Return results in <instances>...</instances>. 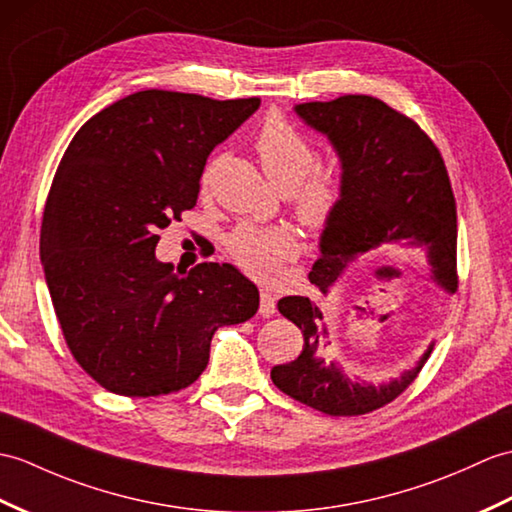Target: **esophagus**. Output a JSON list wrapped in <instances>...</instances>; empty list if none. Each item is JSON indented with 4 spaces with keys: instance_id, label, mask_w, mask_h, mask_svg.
Returning <instances> with one entry per match:
<instances>
[{
    "instance_id": "obj_1",
    "label": "esophagus",
    "mask_w": 512,
    "mask_h": 512,
    "mask_svg": "<svg viewBox=\"0 0 512 512\" xmlns=\"http://www.w3.org/2000/svg\"><path fill=\"white\" fill-rule=\"evenodd\" d=\"M275 312H277V296L270 290H261L259 292V314L268 318Z\"/></svg>"
}]
</instances>
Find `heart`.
Listing matches in <instances>:
<instances>
[{"label": "heart", "mask_w": 512, "mask_h": 512, "mask_svg": "<svg viewBox=\"0 0 512 512\" xmlns=\"http://www.w3.org/2000/svg\"><path fill=\"white\" fill-rule=\"evenodd\" d=\"M255 148L268 176L292 192V209L310 231H325L338 218L347 196V181L334 165H320L318 148L288 117L270 115L255 137ZM213 163L202 172L209 187ZM227 253L246 275L257 281L277 279L285 261L301 253V237L288 224L244 222L227 235Z\"/></svg>", "instance_id": "1"}]
</instances>
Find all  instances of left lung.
Listing matches in <instances>:
<instances>
[{
    "label": "left lung",
    "instance_id": "8db88e82",
    "mask_svg": "<svg viewBox=\"0 0 512 512\" xmlns=\"http://www.w3.org/2000/svg\"><path fill=\"white\" fill-rule=\"evenodd\" d=\"M303 120L334 144L347 181L338 218L320 237V259L310 283L320 292L358 255L388 244H410L425 253L434 281L458 290L456 198L441 150L412 117L373 95H340L331 102L296 106ZM279 312L303 331V351L270 371L281 392L329 417H358L395 401L430 358L384 386L351 382L336 364L320 358L323 312L310 296H285Z\"/></svg>",
    "mask_w": 512,
    "mask_h": 512
}]
</instances>
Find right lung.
Wrapping results in <instances>:
<instances>
[{"mask_svg":"<svg viewBox=\"0 0 512 512\" xmlns=\"http://www.w3.org/2000/svg\"><path fill=\"white\" fill-rule=\"evenodd\" d=\"M259 106L163 89L95 113L63 154L41 224V264L67 349L122 397L194 384L218 327L255 316L259 292L231 264L174 270L159 231L194 209L209 152Z\"/></svg>","mask_w":512,"mask_h":512,"instance_id":"obj_1","label":"right lung"}]
</instances>
